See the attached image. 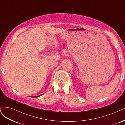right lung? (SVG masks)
<instances>
[{"label": "right lung", "mask_w": 125, "mask_h": 125, "mask_svg": "<svg viewBox=\"0 0 125 125\" xmlns=\"http://www.w3.org/2000/svg\"><path fill=\"white\" fill-rule=\"evenodd\" d=\"M40 95H38V96H34V97H38V96H40Z\"/></svg>", "instance_id": "add662e5"}]
</instances>
